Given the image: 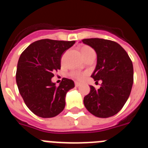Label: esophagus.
<instances>
[{"instance_id": "esophagus-1", "label": "esophagus", "mask_w": 148, "mask_h": 148, "mask_svg": "<svg viewBox=\"0 0 148 148\" xmlns=\"http://www.w3.org/2000/svg\"><path fill=\"white\" fill-rule=\"evenodd\" d=\"M75 85L76 87H79L81 85V83L80 82H75Z\"/></svg>"}]
</instances>
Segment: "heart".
<instances>
[{"instance_id":"obj_1","label":"heart","mask_w":148,"mask_h":148,"mask_svg":"<svg viewBox=\"0 0 148 148\" xmlns=\"http://www.w3.org/2000/svg\"><path fill=\"white\" fill-rule=\"evenodd\" d=\"M81 53H82L83 58H85L87 55H90V54L95 53V51H94V50H93L92 48L90 47V46H88V45H83V46L81 47ZM70 75L75 79L82 80V79H84V75H85V73H82V72L79 71H73L70 73Z\"/></svg>"}]
</instances>
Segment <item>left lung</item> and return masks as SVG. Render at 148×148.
<instances>
[{
	"label": "left lung",
	"mask_w": 148,
	"mask_h": 148,
	"mask_svg": "<svg viewBox=\"0 0 148 148\" xmlns=\"http://www.w3.org/2000/svg\"><path fill=\"white\" fill-rule=\"evenodd\" d=\"M82 42L95 50L96 68L91 77L103 82L96 90L84 98V105L89 112L98 117H109L121 110L128 99L133 84V66L128 54L121 45L112 40L91 38Z\"/></svg>",
	"instance_id": "left-lung-1"
}]
</instances>
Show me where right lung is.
Segmentation results:
<instances>
[{"instance_id": "1", "label": "right lung", "mask_w": 148, "mask_h": 148, "mask_svg": "<svg viewBox=\"0 0 148 148\" xmlns=\"http://www.w3.org/2000/svg\"><path fill=\"white\" fill-rule=\"evenodd\" d=\"M75 42L40 40L21 53L18 61L16 83L25 103L36 115L49 118L64 110L66 93L75 84L71 79L64 78L56 86L51 78L60 69L62 55Z\"/></svg>"}]
</instances>
